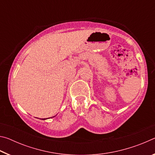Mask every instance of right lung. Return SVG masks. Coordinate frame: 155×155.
<instances>
[{"mask_svg":"<svg viewBox=\"0 0 155 155\" xmlns=\"http://www.w3.org/2000/svg\"><path fill=\"white\" fill-rule=\"evenodd\" d=\"M44 120H45V119H44Z\"/></svg>","mask_w":155,"mask_h":155,"instance_id":"right-lung-1","label":"right lung"}]
</instances>
